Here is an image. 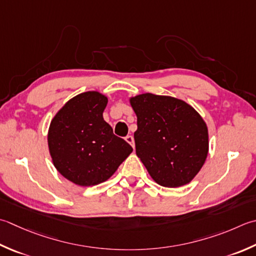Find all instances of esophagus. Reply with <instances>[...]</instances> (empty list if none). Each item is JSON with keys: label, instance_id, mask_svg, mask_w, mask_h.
I'll use <instances>...</instances> for the list:
<instances>
[{"label": "esophagus", "instance_id": "1", "mask_svg": "<svg viewBox=\"0 0 256 256\" xmlns=\"http://www.w3.org/2000/svg\"><path fill=\"white\" fill-rule=\"evenodd\" d=\"M125 141H126L128 144H131L132 146L134 148V138H133L132 135H128V136L125 138Z\"/></svg>", "mask_w": 256, "mask_h": 256}]
</instances>
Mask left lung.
I'll list each match as a JSON object with an SVG mask.
<instances>
[{
	"label": "left lung",
	"instance_id": "1",
	"mask_svg": "<svg viewBox=\"0 0 256 256\" xmlns=\"http://www.w3.org/2000/svg\"><path fill=\"white\" fill-rule=\"evenodd\" d=\"M138 116L136 155L151 178L165 188L192 181L206 160V124L182 100L145 93L130 100Z\"/></svg>",
	"mask_w": 256,
	"mask_h": 256
}]
</instances>
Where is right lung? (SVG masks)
I'll return each instance as SVG.
<instances>
[{"label": "right lung", "mask_w": 256, "mask_h": 256, "mask_svg": "<svg viewBox=\"0 0 256 256\" xmlns=\"http://www.w3.org/2000/svg\"><path fill=\"white\" fill-rule=\"evenodd\" d=\"M108 98L98 92L76 95L50 125L48 142L54 166L81 186L106 181L133 148L104 121Z\"/></svg>", "instance_id": "obj_1"}]
</instances>
